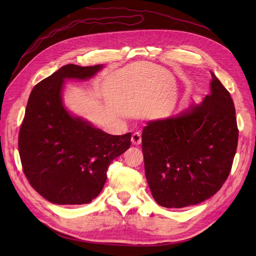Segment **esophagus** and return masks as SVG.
<instances>
[{"instance_id": "1", "label": "esophagus", "mask_w": 256, "mask_h": 256, "mask_svg": "<svg viewBox=\"0 0 256 256\" xmlns=\"http://www.w3.org/2000/svg\"><path fill=\"white\" fill-rule=\"evenodd\" d=\"M142 141V138H141V134L140 132H134L131 136V142H132L134 145H138L141 144Z\"/></svg>"}]
</instances>
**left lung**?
I'll list each match as a JSON object with an SVG mask.
<instances>
[{
  "instance_id": "obj_1",
  "label": "left lung",
  "mask_w": 256,
  "mask_h": 256,
  "mask_svg": "<svg viewBox=\"0 0 256 256\" xmlns=\"http://www.w3.org/2000/svg\"><path fill=\"white\" fill-rule=\"evenodd\" d=\"M210 92L200 104L143 128L142 150L152 198L166 208L202 203L218 192L237 148L235 106L212 72Z\"/></svg>"
}]
</instances>
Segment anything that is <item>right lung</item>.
I'll return each instance as SVG.
<instances>
[{"label":"right lung","mask_w":256,"mask_h":256,"mask_svg":"<svg viewBox=\"0 0 256 256\" xmlns=\"http://www.w3.org/2000/svg\"><path fill=\"white\" fill-rule=\"evenodd\" d=\"M102 68L68 64L35 85L30 95L19 154L28 182L51 203H90L102 192L111 162L130 147V132L106 134L64 104L66 80L86 81Z\"/></svg>","instance_id":"obj_1"}]
</instances>
